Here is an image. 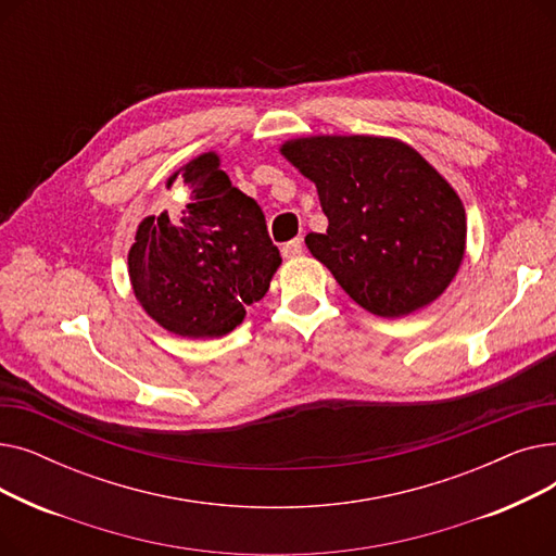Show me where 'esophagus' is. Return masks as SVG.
<instances>
[{
  "instance_id": "obj_1",
  "label": "esophagus",
  "mask_w": 556,
  "mask_h": 556,
  "mask_svg": "<svg viewBox=\"0 0 556 556\" xmlns=\"http://www.w3.org/2000/svg\"><path fill=\"white\" fill-rule=\"evenodd\" d=\"M302 252H304V245H302L300 239H293V241H288V243L281 245L283 258H295V256H300Z\"/></svg>"
}]
</instances>
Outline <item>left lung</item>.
Masks as SVG:
<instances>
[{
  "label": "left lung",
  "mask_w": 556,
  "mask_h": 556,
  "mask_svg": "<svg viewBox=\"0 0 556 556\" xmlns=\"http://www.w3.org/2000/svg\"><path fill=\"white\" fill-rule=\"evenodd\" d=\"M279 153L315 182L329 218L325 233H306V248L356 304L403 317L444 293L464 258L466 212L413 146L315 135L283 141Z\"/></svg>",
  "instance_id": "left-lung-1"
}]
</instances>
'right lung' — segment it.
<instances>
[{"label": "right lung", "instance_id": "obj_1", "mask_svg": "<svg viewBox=\"0 0 556 556\" xmlns=\"http://www.w3.org/2000/svg\"><path fill=\"white\" fill-rule=\"evenodd\" d=\"M187 187L178 220L146 216L128 252L132 293L155 323L180 338H220L268 293L281 266L256 200L231 187L218 153L170 175Z\"/></svg>", "mask_w": 556, "mask_h": 556}]
</instances>
